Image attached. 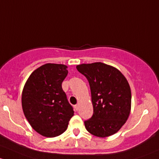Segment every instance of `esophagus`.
Returning <instances> with one entry per match:
<instances>
[{
	"mask_svg": "<svg viewBox=\"0 0 159 159\" xmlns=\"http://www.w3.org/2000/svg\"><path fill=\"white\" fill-rule=\"evenodd\" d=\"M79 107H80L79 104H77V105H76V106H75V109H76V111L79 110Z\"/></svg>",
	"mask_w": 159,
	"mask_h": 159,
	"instance_id": "1",
	"label": "esophagus"
}]
</instances>
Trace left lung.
Wrapping results in <instances>:
<instances>
[{
  "mask_svg": "<svg viewBox=\"0 0 159 159\" xmlns=\"http://www.w3.org/2000/svg\"><path fill=\"white\" fill-rule=\"evenodd\" d=\"M76 69L90 86L93 114L84 122L86 130L101 138L116 133L131 111L132 94L126 78L116 68L100 62L77 65Z\"/></svg>",
  "mask_w": 159,
  "mask_h": 159,
  "instance_id": "obj_1",
  "label": "left lung"
}]
</instances>
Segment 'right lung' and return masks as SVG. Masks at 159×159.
<instances>
[{
  "instance_id": "add662e5",
  "label": "right lung",
  "mask_w": 159,
  "mask_h": 159,
  "mask_svg": "<svg viewBox=\"0 0 159 159\" xmlns=\"http://www.w3.org/2000/svg\"><path fill=\"white\" fill-rule=\"evenodd\" d=\"M66 68L63 64H44L31 73L24 85L21 97L24 116L43 136L61 135L74 114L62 89L68 73Z\"/></svg>"
}]
</instances>
